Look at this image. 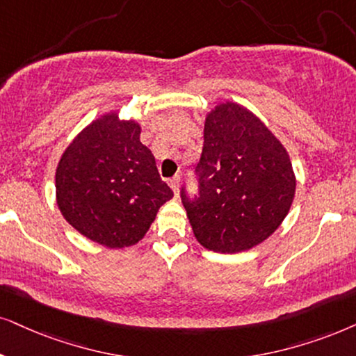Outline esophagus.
I'll use <instances>...</instances> for the list:
<instances>
[{
    "mask_svg": "<svg viewBox=\"0 0 356 356\" xmlns=\"http://www.w3.org/2000/svg\"><path fill=\"white\" fill-rule=\"evenodd\" d=\"M179 184H181V175H174V177L169 181V186L174 191L175 195H177V192H179Z\"/></svg>",
    "mask_w": 356,
    "mask_h": 356,
    "instance_id": "obj_1",
    "label": "esophagus"
}]
</instances>
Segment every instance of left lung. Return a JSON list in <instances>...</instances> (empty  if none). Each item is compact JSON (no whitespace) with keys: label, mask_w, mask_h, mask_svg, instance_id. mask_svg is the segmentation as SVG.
Segmentation results:
<instances>
[{"label":"left lung","mask_w":356,"mask_h":356,"mask_svg":"<svg viewBox=\"0 0 356 356\" xmlns=\"http://www.w3.org/2000/svg\"><path fill=\"white\" fill-rule=\"evenodd\" d=\"M195 174L199 195L182 204L202 246L240 253L263 243L289 213L296 175L286 147L248 108L218 103L207 115Z\"/></svg>","instance_id":"1"}]
</instances>
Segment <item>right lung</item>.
Returning a JSON list of instances; mask_svg holds the SVG:
<instances>
[{
	"label": "right lung",
	"mask_w": 356,
	"mask_h": 356,
	"mask_svg": "<svg viewBox=\"0 0 356 356\" xmlns=\"http://www.w3.org/2000/svg\"><path fill=\"white\" fill-rule=\"evenodd\" d=\"M139 134L136 121L110 111L83 128L57 164L58 210L80 235L106 248L143 240L174 195Z\"/></svg>",
	"instance_id": "add662e5"
}]
</instances>
